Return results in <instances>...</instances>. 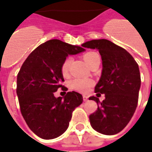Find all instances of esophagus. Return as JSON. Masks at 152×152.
Instances as JSON below:
<instances>
[{
    "instance_id": "esophagus-1",
    "label": "esophagus",
    "mask_w": 152,
    "mask_h": 152,
    "mask_svg": "<svg viewBox=\"0 0 152 152\" xmlns=\"http://www.w3.org/2000/svg\"><path fill=\"white\" fill-rule=\"evenodd\" d=\"M83 100H84V102H86V101H88V97L86 95L83 96Z\"/></svg>"
}]
</instances>
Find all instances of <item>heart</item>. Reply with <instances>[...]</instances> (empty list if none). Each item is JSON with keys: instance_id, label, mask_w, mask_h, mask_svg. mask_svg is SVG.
I'll use <instances>...</instances> for the list:
<instances>
[{"instance_id": "heart-1", "label": "heart", "mask_w": 152, "mask_h": 152, "mask_svg": "<svg viewBox=\"0 0 152 152\" xmlns=\"http://www.w3.org/2000/svg\"><path fill=\"white\" fill-rule=\"evenodd\" d=\"M97 58H99V55L95 52H88V53H85L83 55V59L87 63V65L89 66ZM70 64H71V58H67L66 59L64 60V62L62 64L61 72H62V74L64 76L68 75ZM92 84L93 82L89 80L75 79L73 80L72 83H71V86L75 90H77V91L81 93H86L88 91L89 87L92 86Z\"/></svg>"}]
</instances>
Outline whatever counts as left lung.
Instances as JSON below:
<instances>
[{"label": "left lung", "mask_w": 152, "mask_h": 152, "mask_svg": "<svg viewBox=\"0 0 152 152\" xmlns=\"http://www.w3.org/2000/svg\"><path fill=\"white\" fill-rule=\"evenodd\" d=\"M81 45L98 50L102 58V74L95 92L105 94V99L100 102L94 96L89 98L98 104V110L89 115L90 124L100 134H118L137 108L141 86L138 65L130 53L108 40H92Z\"/></svg>", "instance_id": "1"}]
</instances>
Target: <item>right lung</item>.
Returning <instances> with one entry per match:
<instances>
[{"instance_id":"right-lung-1","label":"right lung","mask_w":152,"mask_h":152,"mask_svg":"<svg viewBox=\"0 0 152 152\" xmlns=\"http://www.w3.org/2000/svg\"><path fill=\"white\" fill-rule=\"evenodd\" d=\"M82 47L53 39L41 44L22 65L17 76V95L23 117L33 133L43 139L59 137L68 128L74 109L83 102L79 93L63 98L53 93L63 87L62 64L68 55L85 51Z\"/></svg>"}]
</instances>
